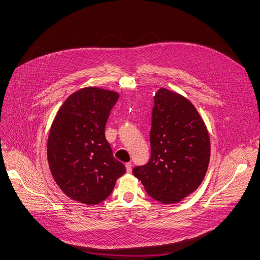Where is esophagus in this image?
Returning <instances> with one entry per match:
<instances>
[{"label":"esophagus","instance_id":"esophagus-1","mask_svg":"<svg viewBox=\"0 0 260 260\" xmlns=\"http://www.w3.org/2000/svg\"><path fill=\"white\" fill-rule=\"evenodd\" d=\"M125 168H126L127 173H131L132 172V162H126L125 164Z\"/></svg>","mask_w":260,"mask_h":260}]
</instances>
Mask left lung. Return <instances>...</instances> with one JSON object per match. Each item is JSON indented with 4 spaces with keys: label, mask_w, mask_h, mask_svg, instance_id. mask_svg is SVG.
<instances>
[{
    "label": "left lung",
    "mask_w": 260,
    "mask_h": 260,
    "mask_svg": "<svg viewBox=\"0 0 260 260\" xmlns=\"http://www.w3.org/2000/svg\"><path fill=\"white\" fill-rule=\"evenodd\" d=\"M151 118L150 159L133 173L151 198L177 203L204 179L210 157L208 132L194 105L166 88L155 93Z\"/></svg>",
    "instance_id": "1"
}]
</instances>
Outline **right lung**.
I'll return each instance as SVG.
<instances>
[{"mask_svg":"<svg viewBox=\"0 0 260 260\" xmlns=\"http://www.w3.org/2000/svg\"><path fill=\"white\" fill-rule=\"evenodd\" d=\"M118 99L115 91L86 87L68 96L55 117L48 139L49 166L70 199L87 205L101 203L126 172L105 136Z\"/></svg>","mask_w":260,"mask_h":260,"instance_id":"obj_1","label":"right lung"}]
</instances>
